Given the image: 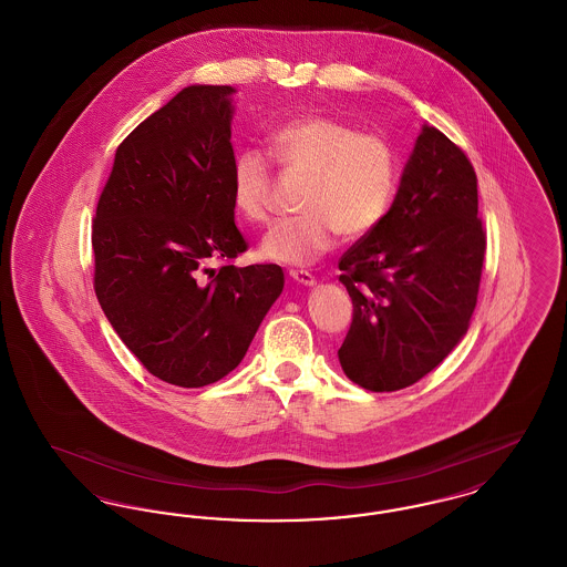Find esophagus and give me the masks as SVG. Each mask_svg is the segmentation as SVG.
<instances>
[{"instance_id": "obj_1", "label": "esophagus", "mask_w": 567, "mask_h": 567, "mask_svg": "<svg viewBox=\"0 0 567 567\" xmlns=\"http://www.w3.org/2000/svg\"><path fill=\"white\" fill-rule=\"evenodd\" d=\"M289 276L296 280L297 285H303V287H312V285H317V278H315L310 271L291 270L289 271Z\"/></svg>"}]
</instances>
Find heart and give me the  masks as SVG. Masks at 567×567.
<instances>
[{
	"label": "heart",
	"mask_w": 567,
	"mask_h": 567,
	"mask_svg": "<svg viewBox=\"0 0 567 567\" xmlns=\"http://www.w3.org/2000/svg\"><path fill=\"white\" fill-rule=\"evenodd\" d=\"M270 153L289 172L308 176L301 215L280 220L264 236L259 255L276 264L308 266L349 240L372 234L386 218L398 185L400 157L384 135L331 116H301L270 137ZM234 206L250 223L271 215L274 174L257 148L243 151L231 169Z\"/></svg>",
	"instance_id": "1"
}]
</instances>
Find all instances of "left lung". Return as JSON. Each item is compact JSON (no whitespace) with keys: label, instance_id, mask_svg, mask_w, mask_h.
<instances>
[{"label":"left lung","instance_id":"obj_1","mask_svg":"<svg viewBox=\"0 0 567 567\" xmlns=\"http://www.w3.org/2000/svg\"><path fill=\"white\" fill-rule=\"evenodd\" d=\"M485 250L476 172L425 125L389 215L338 264L352 299L344 374L374 393L427 377L470 327Z\"/></svg>","mask_w":567,"mask_h":567}]
</instances>
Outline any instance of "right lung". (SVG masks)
<instances>
[{
    "label": "right lung",
    "mask_w": 567,
    "mask_h": 567,
    "mask_svg": "<svg viewBox=\"0 0 567 567\" xmlns=\"http://www.w3.org/2000/svg\"><path fill=\"white\" fill-rule=\"evenodd\" d=\"M231 86L183 89L127 135L93 218V287L110 324L163 382L195 389L238 368L285 274L236 268ZM220 260L218 269H210Z\"/></svg>",
    "instance_id": "obj_1"
}]
</instances>
